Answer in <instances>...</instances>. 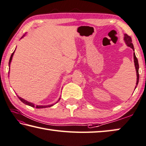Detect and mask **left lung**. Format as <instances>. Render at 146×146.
<instances>
[{
  "instance_id": "8db88e82",
  "label": "left lung",
  "mask_w": 146,
  "mask_h": 146,
  "mask_svg": "<svg viewBox=\"0 0 146 146\" xmlns=\"http://www.w3.org/2000/svg\"><path fill=\"white\" fill-rule=\"evenodd\" d=\"M124 41L125 42V43L126 44V45L131 48L134 51V47H133V44L132 43V41H131V37H129V36L127 35L126 34H124ZM133 59H134V63H135V69H136V72H137V82H136V86L135 89H136V87L138 85V83H139V62H138V59L136 57L135 54V52H133Z\"/></svg>"
}]
</instances>
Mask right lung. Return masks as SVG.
I'll use <instances>...</instances> for the list:
<instances>
[{"label":"right lung","mask_w":146,"mask_h":146,"mask_svg":"<svg viewBox=\"0 0 146 146\" xmlns=\"http://www.w3.org/2000/svg\"><path fill=\"white\" fill-rule=\"evenodd\" d=\"M24 36H25V34L22 37V38H21V39L23 38ZM15 50H16V49H15ZM15 51L13 52V53L11 54V57H10V59H9V68H10L11 62V60H12V58H13V55H14V53H15ZM17 96H18V98L20 99V100L21 101V102H23V103H25V105H29V106H31V107H36V108H46V107H52V106H53V105H54V104H52V105H36V106H35V105H34V103H31V102H27V100H24V99L22 98H21V97L18 96V95H17ZM60 98H59V99L58 100V101H57V102L56 103H57L58 102H59V101L60 100Z\"/></svg>","instance_id":"add662e5"}]
</instances>
